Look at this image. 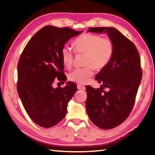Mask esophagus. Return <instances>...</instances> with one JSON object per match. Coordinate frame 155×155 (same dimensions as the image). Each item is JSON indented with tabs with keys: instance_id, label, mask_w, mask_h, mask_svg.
<instances>
[{
	"instance_id": "esophagus-1",
	"label": "esophagus",
	"mask_w": 155,
	"mask_h": 155,
	"mask_svg": "<svg viewBox=\"0 0 155 155\" xmlns=\"http://www.w3.org/2000/svg\"><path fill=\"white\" fill-rule=\"evenodd\" d=\"M77 88H78V90H81V91H84V90H85V87H84V86H83V85H81V84H78L77 85Z\"/></svg>"
}]
</instances>
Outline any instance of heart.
Returning a JSON list of instances; mask_svg holds the SVG:
<instances>
[{
	"label": "heart",
	"instance_id": "1",
	"mask_svg": "<svg viewBox=\"0 0 155 155\" xmlns=\"http://www.w3.org/2000/svg\"><path fill=\"white\" fill-rule=\"evenodd\" d=\"M75 51L78 54H85L83 68H77L68 74L69 80L78 84H86L94 74V68L99 70L109 63L114 53L113 40L109 37L84 33L74 41ZM61 58L66 67L70 68L74 61V51L65 45L61 49Z\"/></svg>",
	"mask_w": 155,
	"mask_h": 155
}]
</instances>
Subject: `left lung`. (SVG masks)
Segmentation results:
<instances>
[{"instance_id":"8db88e82","label":"left lung","mask_w":155,"mask_h":155,"mask_svg":"<svg viewBox=\"0 0 155 155\" xmlns=\"http://www.w3.org/2000/svg\"><path fill=\"white\" fill-rule=\"evenodd\" d=\"M88 32L107 33L114 42L110 61L95 77L100 88L86 87V108L93 123L102 129H111L129 116L142 79L140 58L132 41L113 27H91ZM108 87L104 91L103 88Z\"/></svg>"}]
</instances>
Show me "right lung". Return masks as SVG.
Returning a JSON list of instances; mask_svg holds the SVG:
<instances>
[{"instance_id": "right-lung-1", "label": "right lung", "mask_w": 155, "mask_h": 155, "mask_svg": "<svg viewBox=\"0 0 155 155\" xmlns=\"http://www.w3.org/2000/svg\"><path fill=\"white\" fill-rule=\"evenodd\" d=\"M83 31L68 27L45 26L28 42L17 66V91L25 109L32 121L50 128L64 118L68 103L77 90L68 81L64 88H54L55 78L65 82L61 49L72 37Z\"/></svg>"}]
</instances>
